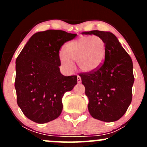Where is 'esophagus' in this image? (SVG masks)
Here are the masks:
<instances>
[{
  "instance_id": "1",
  "label": "esophagus",
  "mask_w": 147,
  "mask_h": 147,
  "mask_svg": "<svg viewBox=\"0 0 147 147\" xmlns=\"http://www.w3.org/2000/svg\"><path fill=\"white\" fill-rule=\"evenodd\" d=\"M77 82H78L79 84H80L81 82H82V79H81L80 76L79 75H77Z\"/></svg>"
}]
</instances>
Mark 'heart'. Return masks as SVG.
Returning <instances> with one entry per match:
<instances>
[{
	"label": "heart",
	"mask_w": 147,
	"mask_h": 147,
	"mask_svg": "<svg viewBox=\"0 0 147 147\" xmlns=\"http://www.w3.org/2000/svg\"><path fill=\"white\" fill-rule=\"evenodd\" d=\"M64 53L59 52L61 65L72 70V61H77L79 68L84 72H92L102 65L105 59L106 43L98 36H82L68 42L64 47Z\"/></svg>",
	"instance_id": "1"
}]
</instances>
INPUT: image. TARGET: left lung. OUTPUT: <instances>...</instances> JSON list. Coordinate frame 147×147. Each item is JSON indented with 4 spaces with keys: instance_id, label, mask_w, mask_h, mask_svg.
<instances>
[{
    "instance_id": "8db88e82",
    "label": "left lung",
    "mask_w": 147,
    "mask_h": 147,
    "mask_svg": "<svg viewBox=\"0 0 147 147\" xmlns=\"http://www.w3.org/2000/svg\"><path fill=\"white\" fill-rule=\"evenodd\" d=\"M83 33L101 37L106 43L102 65L92 72L79 74L89 99V113L95 119L115 122L124 115L132 100V59L113 33L99 30Z\"/></svg>"
}]
</instances>
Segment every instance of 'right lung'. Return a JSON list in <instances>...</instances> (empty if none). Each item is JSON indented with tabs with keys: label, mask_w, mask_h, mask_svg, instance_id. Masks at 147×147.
<instances>
[{
	"label": "right lung",
	"mask_w": 147,
	"mask_h": 147,
	"mask_svg": "<svg viewBox=\"0 0 147 147\" xmlns=\"http://www.w3.org/2000/svg\"><path fill=\"white\" fill-rule=\"evenodd\" d=\"M76 34L48 30L32 36L16 61L17 104L33 122L43 124L61 113L62 97L77 84V75L60 72L59 50Z\"/></svg>",
	"instance_id": "1"
}]
</instances>
